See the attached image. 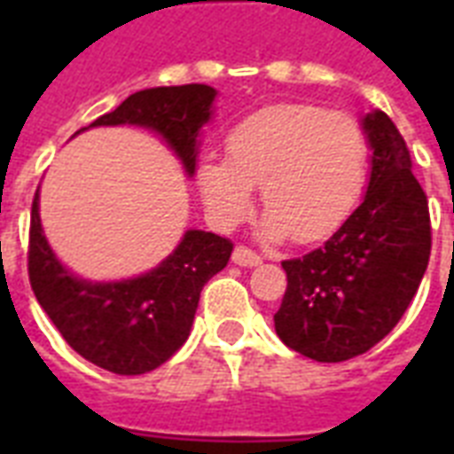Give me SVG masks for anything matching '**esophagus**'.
<instances>
[{"instance_id":"obj_1","label":"esophagus","mask_w":454,"mask_h":454,"mask_svg":"<svg viewBox=\"0 0 454 454\" xmlns=\"http://www.w3.org/2000/svg\"><path fill=\"white\" fill-rule=\"evenodd\" d=\"M233 263H238V266H245V269H252V266H259L262 263V256L256 254V252H252L249 247H235L233 249Z\"/></svg>"}]
</instances>
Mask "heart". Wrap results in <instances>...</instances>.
<instances>
[{
    "label": "heart",
    "instance_id": "heart-1",
    "mask_svg": "<svg viewBox=\"0 0 454 454\" xmlns=\"http://www.w3.org/2000/svg\"><path fill=\"white\" fill-rule=\"evenodd\" d=\"M370 145L353 117L310 103L256 110L226 137V160L207 157L198 185L221 228L235 226L262 188L263 235L316 242L356 209L367 181Z\"/></svg>",
    "mask_w": 454,
    "mask_h": 454
}]
</instances>
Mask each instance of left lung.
Wrapping results in <instances>:
<instances>
[{
  "label": "left lung",
  "instance_id": "1",
  "mask_svg": "<svg viewBox=\"0 0 454 454\" xmlns=\"http://www.w3.org/2000/svg\"><path fill=\"white\" fill-rule=\"evenodd\" d=\"M360 127L372 151L365 198L323 247L283 262L278 337L317 363H341L380 344L429 266V202L412 176L408 145L381 110L367 113Z\"/></svg>",
  "mask_w": 454,
  "mask_h": 454
}]
</instances>
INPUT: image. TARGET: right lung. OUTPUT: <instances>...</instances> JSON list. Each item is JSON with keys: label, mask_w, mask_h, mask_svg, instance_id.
<instances>
[{"label": "right lung", "mask_w": 454, "mask_h": 454, "mask_svg": "<svg viewBox=\"0 0 454 454\" xmlns=\"http://www.w3.org/2000/svg\"><path fill=\"white\" fill-rule=\"evenodd\" d=\"M214 101L216 89L207 84L144 89L89 127L129 124L155 131L192 176L200 131L212 120ZM231 252V240L191 228L148 273L110 283L84 280L59 262L46 240L39 188L32 200L27 249L32 292L67 344L108 372L144 374L169 360L191 334L200 292L209 278L226 269Z\"/></svg>", "instance_id": "add662e5"}]
</instances>
